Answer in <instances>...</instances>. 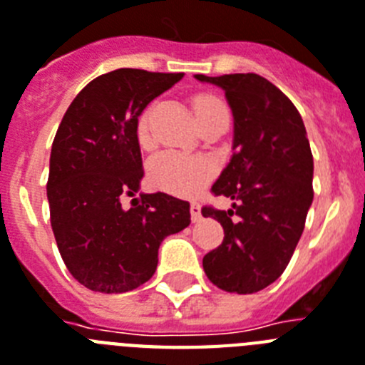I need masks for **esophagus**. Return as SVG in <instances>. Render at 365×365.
<instances>
[{"instance_id":"esophagus-1","label":"esophagus","mask_w":365,"mask_h":365,"mask_svg":"<svg viewBox=\"0 0 365 365\" xmlns=\"http://www.w3.org/2000/svg\"><path fill=\"white\" fill-rule=\"evenodd\" d=\"M200 219H202L200 204H198V202H192V204H191V220H192V222H198Z\"/></svg>"}]
</instances>
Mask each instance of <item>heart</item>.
Segmentation results:
<instances>
[{
    "label": "heart",
    "instance_id": "obj_1",
    "mask_svg": "<svg viewBox=\"0 0 365 365\" xmlns=\"http://www.w3.org/2000/svg\"><path fill=\"white\" fill-rule=\"evenodd\" d=\"M226 109L217 98L200 96L195 100V113L200 120L210 113ZM137 139L140 145L150 143V111L140 113L137 118ZM215 176V165L202 155L180 154L167 150L154 155L148 163V180L154 187L167 191L176 197H195Z\"/></svg>",
    "mask_w": 365,
    "mask_h": 365
}]
</instances>
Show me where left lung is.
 I'll return each mask as SVG.
<instances>
[{"instance_id": "1", "label": "left lung", "mask_w": 365, "mask_h": 365, "mask_svg": "<svg viewBox=\"0 0 365 365\" xmlns=\"http://www.w3.org/2000/svg\"><path fill=\"white\" fill-rule=\"evenodd\" d=\"M195 78L222 88L234 115V155L211 187L234 204L228 211L202 207L225 228L222 245L202 265L220 289L256 293L287 267L314 200L304 122L292 100L258 73Z\"/></svg>"}]
</instances>
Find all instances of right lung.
Wrapping results in <instances>:
<instances>
[{"label": "right lung", "instance_id": "1", "mask_svg": "<svg viewBox=\"0 0 365 365\" xmlns=\"http://www.w3.org/2000/svg\"><path fill=\"white\" fill-rule=\"evenodd\" d=\"M183 73L120 68L73 98L55 133L48 202L61 258L79 284L100 293L131 292L152 278L161 241L191 222L189 202L140 195L145 176L137 118Z\"/></svg>", "mask_w": 365, "mask_h": 365}]
</instances>
